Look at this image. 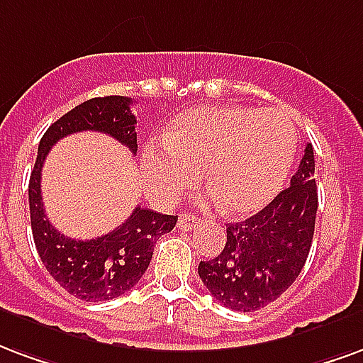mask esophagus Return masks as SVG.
I'll return each mask as SVG.
<instances>
[{
    "label": "esophagus",
    "instance_id": "esophagus-1",
    "mask_svg": "<svg viewBox=\"0 0 363 363\" xmlns=\"http://www.w3.org/2000/svg\"><path fill=\"white\" fill-rule=\"evenodd\" d=\"M201 224H203V220H201L199 216H195V214L191 213L179 214V218H178L179 230H195V228H199Z\"/></svg>",
    "mask_w": 363,
    "mask_h": 363
}]
</instances>
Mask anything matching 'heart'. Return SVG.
Wrapping results in <instances>:
<instances>
[{"mask_svg":"<svg viewBox=\"0 0 363 363\" xmlns=\"http://www.w3.org/2000/svg\"><path fill=\"white\" fill-rule=\"evenodd\" d=\"M296 127L284 112L245 106L193 110L172 121L162 149L143 156L149 184L178 195L205 170V187L226 214L263 208L282 189L296 156Z\"/></svg>","mask_w":363,"mask_h":363,"instance_id":"1","label":"heart"}]
</instances>
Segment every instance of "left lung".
Returning <instances> with one entry per match:
<instances>
[{
  "instance_id": "obj_1",
  "label": "left lung",
  "mask_w": 363,
  "mask_h": 363,
  "mask_svg": "<svg viewBox=\"0 0 363 363\" xmlns=\"http://www.w3.org/2000/svg\"><path fill=\"white\" fill-rule=\"evenodd\" d=\"M315 214V160L306 145L290 187L247 220L228 224L224 250L199 263L214 300L234 311H257L279 300L306 265Z\"/></svg>"
}]
</instances>
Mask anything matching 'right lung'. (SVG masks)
I'll return each instance as SVG.
<instances>
[{
	"mask_svg": "<svg viewBox=\"0 0 363 363\" xmlns=\"http://www.w3.org/2000/svg\"><path fill=\"white\" fill-rule=\"evenodd\" d=\"M133 100L127 96L91 98L48 127L28 182L30 226L46 271L75 298L106 301L125 294L149 269L156 240L174 230L178 216L135 207L123 224L94 240H73L48 220L42 203V166L55 143L79 131H98L118 139L137 155Z\"/></svg>",
	"mask_w": 363,
	"mask_h": 363,
	"instance_id": "right-lung-1",
	"label": "right lung"
}]
</instances>
